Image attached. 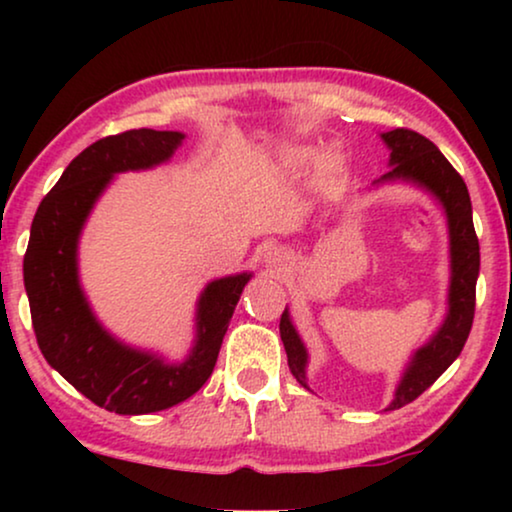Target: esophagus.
Returning a JSON list of instances; mask_svg holds the SVG:
<instances>
[{
    "instance_id": "obj_1",
    "label": "esophagus",
    "mask_w": 512,
    "mask_h": 512,
    "mask_svg": "<svg viewBox=\"0 0 512 512\" xmlns=\"http://www.w3.org/2000/svg\"><path fill=\"white\" fill-rule=\"evenodd\" d=\"M275 261H277V258H275V256H272V254H270V256H268V263H275Z\"/></svg>"
}]
</instances>
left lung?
Wrapping results in <instances>:
<instances>
[{"instance_id":"obj_1","label":"left lung","mask_w":512,"mask_h":512,"mask_svg":"<svg viewBox=\"0 0 512 512\" xmlns=\"http://www.w3.org/2000/svg\"><path fill=\"white\" fill-rule=\"evenodd\" d=\"M384 144L389 146V167L382 179L384 181H410L424 191H429L447 214V228H450V293H447V317L436 335L419 347L412 354V361L405 368V373L398 382L394 401L387 410H398L403 405L415 401L419 394H424L447 368L457 359L464 349L468 333L473 326L475 314V282L480 272V244L473 228V209L468 188L459 172L454 170L438 146L419 135L415 130L396 128L382 132ZM279 335H282L286 359L296 380L307 387V349L300 340L296 326L291 324L289 310H284L279 319Z\"/></svg>"}]
</instances>
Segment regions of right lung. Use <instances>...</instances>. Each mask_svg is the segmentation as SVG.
<instances>
[{"mask_svg": "<svg viewBox=\"0 0 512 512\" xmlns=\"http://www.w3.org/2000/svg\"><path fill=\"white\" fill-rule=\"evenodd\" d=\"M184 135L128 130L97 139L62 172L34 214L23 261L39 349L51 368L95 405L118 415H149L191 398L212 375L251 272L214 279L195 314V342L181 363L118 342L102 328L79 284L76 249L90 209L118 172L149 170L172 158Z\"/></svg>", "mask_w": 512, "mask_h": 512, "instance_id": "obj_1", "label": "right lung"}]
</instances>
